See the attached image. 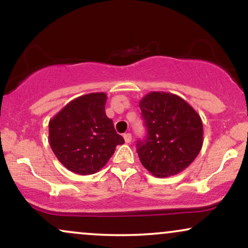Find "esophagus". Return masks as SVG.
Segmentation results:
<instances>
[{
  "mask_svg": "<svg viewBox=\"0 0 248 248\" xmlns=\"http://www.w3.org/2000/svg\"><path fill=\"white\" fill-rule=\"evenodd\" d=\"M124 142H126V143H130V141H132V134L130 133L124 134Z\"/></svg>",
  "mask_w": 248,
  "mask_h": 248,
  "instance_id": "obj_1",
  "label": "esophagus"
}]
</instances>
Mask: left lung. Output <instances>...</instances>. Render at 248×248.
Listing matches in <instances>:
<instances>
[{
	"label": "left lung",
	"instance_id": "obj_1",
	"mask_svg": "<svg viewBox=\"0 0 248 248\" xmlns=\"http://www.w3.org/2000/svg\"><path fill=\"white\" fill-rule=\"evenodd\" d=\"M147 138L138 142V154L156 177L177 175L195 161L203 146L201 116L181 96L150 92L140 100Z\"/></svg>",
	"mask_w": 248,
	"mask_h": 248
}]
</instances>
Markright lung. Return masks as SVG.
I'll list each match as a JSON object with an SVG mask.
<instances>
[{
  "instance_id": "1",
  "label": "right lung",
  "mask_w": 248,
  "mask_h": 248,
  "mask_svg": "<svg viewBox=\"0 0 248 248\" xmlns=\"http://www.w3.org/2000/svg\"><path fill=\"white\" fill-rule=\"evenodd\" d=\"M107 95L90 93L70 101L49 122V142L70 171L92 175L102 169L124 140L105 112Z\"/></svg>"
}]
</instances>
